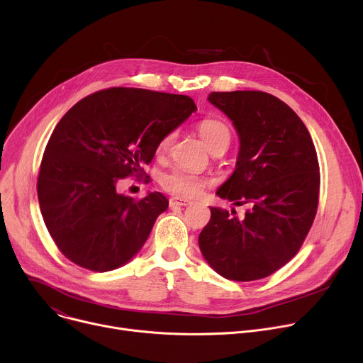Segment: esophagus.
I'll return each mask as SVG.
<instances>
[{"mask_svg":"<svg viewBox=\"0 0 363 363\" xmlns=\"http://www.w3.org/2000/svg\"><path fill=\"white\" fill-rule=\"evenodd\" d=\"M191 201L186 200V199H182V197H172L171 200H169V206L171 207H177V206H189Z\"/></svg>","mask_w":363,"mask_h":363,"instance_id":"34e87169","label":"esophagus"}]
</instances>
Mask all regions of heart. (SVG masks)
Here are the masks:
<instances>
[{
  "instance_id": "b5f03b06",
  "label": "heart",
  "mask_w": 363,
  "mask_h": 363,
  "mask_svg": "<svg viewBox=\"0 0 363 363\" xmlns=\"http://www.w3.org/2000/svg\"><path fill=\"white\" fill-rule=\"evenodd\" d=\"M199 134L203 138V141L207 144L208 149L214 147L216 144L219 143L229 144V138H230V133L226 124L214 118H206L201 121L199 124ZM172 140H174L172 133L164 135L159 143V152H164L169 147V144L172 143ZM159 182L164 191L181 197H196L201 194L203 189L208 185L207 178L197 175L194 172H189L182 167H174L171 171L163 172L159 178Z\"/></svg>"
}]
</instances>
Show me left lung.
<instances>
[{
    "instance_id": "left-lung-1",
    "label": "left lung",
    "mask_w": 363,
    "mask_h": 363,
    "mask_svg": "<svg viewBox=\"0 0 363 363\" xmlns=\"http://www.w3.org/2000/svg\"><path fill=\"white\" fill-rule=\"evenodd\" d=\"M208 101L232 119L240 141L235 172L217 196L251 208L239 219L210 207L199 245L225 279H264L298 254L315 219L317 150L302 119L270 93L211 91Z\"/></svg>"
}]
</instances>
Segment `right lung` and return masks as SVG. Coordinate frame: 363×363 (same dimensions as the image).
<instances>
[{
  "label": "right lung",
  "mask_w": 363,
  "mask_h": 363,
  "mask_svg": "<svg viewBox=\"0 0 363 363\" xmlns=\"http://www.w3.org/2000/svg\"><path fill=\"white\" fill-rule=\"evenodd\" d=\"M197 111L189 96L111 87L86 96L57 124L40 162L38 199L58 250L91 272L128 262L146 242L167 199L118 194L144 177L164 135Z\"/></svg>",
  "instance_id": "1"
}]
</instances>
